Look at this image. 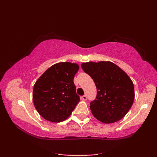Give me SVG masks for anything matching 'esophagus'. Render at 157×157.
<instances>
[{"mask_svg": "<svg viewBox=\"0 0 157 157\" xmlns=\"http://www.w3.org/2000/svg\"><path fill=\"white\" fill-rule=\"evenodd\" d=\"M81 99L83 100V101H86V100H87V96H86V95L82 96L81 97Z\"/></svg>", "mask_w": 157, "mask_h": 157, "instance_id": "esophagus-1", "label": "esophagus"}]
</instances>
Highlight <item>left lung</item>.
I'll list each match as a JSON object with an SVG mask.
<instances>
[{
	"instance_id": "8db88e82",
	"label": "left lung",
	"mask_w": 157,
	"mask_h": 157,
	"mask_svg": "<svg viewBox=\"0 0 157 157\" xmlns=\"http://www.w3.org/2000/svg\"><path fill=\"white\" fill-rule=\"evenodd\" d=\"M82 68L94 80L97 95L90 104L98 121L111 123L128 113L134 100L132 79L117 65L110 61L83 63Z\"/></svg>"
}]
</instances>
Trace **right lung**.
<instances>
[{"label": "right lung", "mask_w": 157, "mask_h": 157, "mask_svg": "<svg viewBox=\"0 0 157 157\" xmlns=\"http://www.w3.org/2000/svg\"><path fill=\"white\" fill-rule=\"evenodd\" d=\"M79 70L76 63L53 65L40 77L33 90V102L38 113L49 121L68 118L80 101L73 78Z\"/></svg>", "instance_id": "add662e5"}]
</instances>
